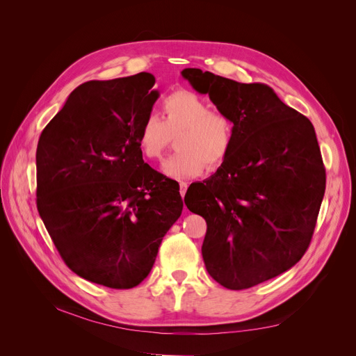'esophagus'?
<instances>
[{"instance_id":"esophagus-1","label":"esophagus","mask_w":356,"mask_h":356,"mask_svg":"<svg viewBox=\"0 0 356 356\" xmlns=\"http://www.w3.org/2000/svg\"><path fill=\"white\" fill-rule=\"evenodd\" d=\"M188 183L186 181H180V184H179V191H180V195H181V197H184V195H186V191H188Z\"/></svg>"}]
</instances>
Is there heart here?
Masks as SVG:
<instances>
[{"label": "heart", "instance_id": "obj_1", "mask_svg": "<svg viewBox=\"0 0 356 356\" xmlns=\"http://www.w3.org/2000/svg\"><path fill=\"white\" fill-rule=\"evenodd\" d=\"M163 120L148 114L138 129L137 143L144 157L160 160L172 137L179 152L163 163L165 176L183 180L199 176L204 164L219 165L231 152L232 120L189 89H177L161 101Z\"/></svg>", "mask_w": 356, "mask_h": 356}]
</instances>
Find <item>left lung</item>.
I'll use <instances>...</instances> for the list:
<instances>
[{"label": "left lung", "instance_id": "1", "mask_svg": "<svg viewBox=\"0 0 356 356\" xmlns=\"http://www.w3.org/2000/svg\"><path fill=\"white\" fill-rule=\"evenodd\" d=\"M181 74L234 124L229 154L191 184L184 203L207 220L202 255L211 277L250 289L290 270L310 245L326 188L314 128L264 83L195 67Z\"/></svg>", "mask_w": 356, "mask_h": 356}]
</instances>
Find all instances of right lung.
Wrapping results in <instances>:
<instances>
[{"label":"right lung","instance_id":"1","mask_svg":"<svg viewBox=\"0 0 356 356\" xmlns=\"http://www.w3.org/2000/svg\"><path fill=\"white\" fill-rule=\"evenodd\" d=\"M156 78L141 72L74 89L42 131L37 209L65 264L109 289H133L152 271L179 219V183L143 160L137 143Z\"/></svg>","mask_w":356,"mask_h":356}]
</instances>
